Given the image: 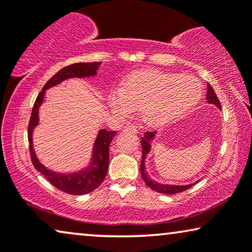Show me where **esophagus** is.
I'll list each match as a JSON object with an SVG mask.
<instances>
[{
    "mask_svg": "<svg viewBox=\"0 0 252 252\" xmlns=\"http://www.w3.org/2000/svg\"><path fill=\"white\" fill-rule=\"evenodd\" d=\"M125 130H128V132L136 133V132H137V127L134 126V125H127V126H125Z\"/></svg>",
    "mask_w": 252,
    "mask_h": 252,
    "instance_id": "esophagus-1",
    "label": "esophagus"
}]
</instances>
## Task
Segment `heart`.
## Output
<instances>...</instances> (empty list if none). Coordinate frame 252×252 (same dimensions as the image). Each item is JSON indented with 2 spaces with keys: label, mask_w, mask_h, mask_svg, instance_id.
Segmentation results:
<instances>
[{
  "label": "heart",
  "mask_w": 252,
  "mask_h": 252,
  "mask_svg": "<svg viewBox=\"0 0 252 252\" xmlns=\"http://www.w3.org/2000/svg\"><path fill=\"white\" fill-rule=\"evenodd\" d=\"M202 86L192 77L142 71L127 79L125 88L110 95V105L120 115L142 109L143 120L160 126L179 118L201 98Z\"/></svg>",
  "instance_id": "obj_1"
}]
</instances>
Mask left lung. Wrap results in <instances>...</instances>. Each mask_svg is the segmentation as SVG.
Segmentation results:
<instances>
[{
  "instance_id": "obj_1",
  "label": "left lung",
  "mask_w": 252,
  "mask_h": 252,
  "mask_svg": "<svg viewBox=\"0 0 252 252\" xmlns=\"http://www.w3.org/2000/svg\"><path fill=\"white\" fill-rule=\"evenodd\" d=\"M206 99H208L209 103L211 104H215L218 106L219 109H221V105H220V102L218 97H217V94L213 91V88L211 86L208 85V92H206ZM155 136V132H146L144 133V136L141 140V146H142V160H141V175H142L143 181L146 182V185L148 187L153 189V190L157 191V192H161V194H177V192H181L187 190L191 187L192 185H188V186H171V185H163V184H158L156 181H153L150 179L149 175H148L147 171H146V166H144V158L149 153L150 150V140ZM195 185V184H194Z\"/></svg>"
}]
</instances>
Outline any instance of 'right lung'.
<instances>
[{"instance_id":"1","label":"right lung","mask_w":252,"mask_h":252,"mask_svg":"<svg viewBox=\"0 0 252 252\" xmlns=\"http://www.w3.org/2000/svg\"><path fill=\"white\" fill-rule=\"evenodd\" d=\"M99 64H101L99 62H94V63H75L63 67L62 70L58 71L53 78H50L49 80L47 81V84L43 86V89L39 93V95H37L32 109V115H31L29 124V130H27V135H29L30 142L31 159H32L34 167H35L39 172H41L42 175H44V178H46L54 187H56L62 191L66 192V194H88V192L95 190V189L102 184L106 173H108L109 146L117 132L106 129L99 130L94 144V153H93L91 166L86 168L84 171L77 172V173L72 174L55 173V172L47 170V168L37 160L35 153H34L33 150L32 132L34 127L37 125V122H39V108L43 102V96L46 89L60 84V82L65 80V79L85 78L94 75L96 74V70H97Z\"/></svg>"}]
</instances>
